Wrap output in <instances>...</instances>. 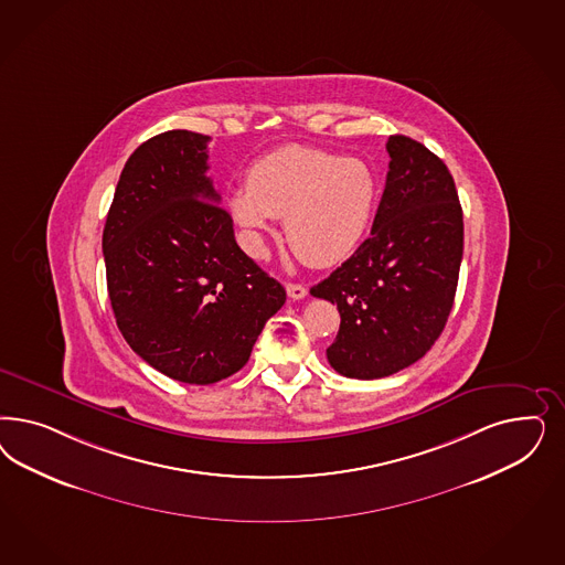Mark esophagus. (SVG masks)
Here are the masks:
<instances>
[{"instance_id": "esophagus-1", "label": "esophagus", "mask_w": 565, "mask_h": 565, "mask_svg": "<svg viewBox=\"0 0 565 565\" xmlns=\"http://www.w3.org/2000/svg\"><path fill=\"white\" fill-rule=\"evenodd\" d=\"M287 292H289L292 301H297V299H303L308 295V289L303 285H299V282H289L287 285Z\"/></svg>"}]
</instances>
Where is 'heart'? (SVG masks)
I'll list each match as a JSON object with an SVG mask.
<instances>
[{"mask_svg":"<svg viewBox=\"0 0 565 565\" xmlns=\"http://www.w3.org/2000/svg\"><path fill=\"white\" fill-rule=\"evenodd\" d=\"M379 193V177L364 160L287 146L249 168L247 186L231 191L228 210L254 252L262 249L273 218H285L295 255L311 268H332L364 241Z\"/></svg>","mask_w":565,"mask_h":565,"instance_id":"obj_1","label":"heart"}]
</instances>
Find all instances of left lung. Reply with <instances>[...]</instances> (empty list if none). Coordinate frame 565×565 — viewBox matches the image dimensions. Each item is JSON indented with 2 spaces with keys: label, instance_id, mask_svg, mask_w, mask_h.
I'll return each mask as SVG.
<instances>
[{
  "label": "left lung",
  "instance_id": "1",
  "mask_svg": "<svg viewBox=\"0 0 565 565\" xmlns=\"http://www.w3.org/2000/svg\"><path fill=\"white\" fill-rule=\"evenodd\" d=\"M386 151L372 235L310 289L341 313L328 362L360 381L391 376L435 345L454 308L463 255V214L449 168L403 135H391Z\"/></svg>",
  "mask_w": 565,
  "mask_h": 565
}]
</instances>
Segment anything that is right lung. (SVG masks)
<instances>
[{
    "label": "right lung",
    "instance_id": "add662e5",
    "mask_svg": "<svg viewBox=\"0 0 565 565\" xmlns=\"http://www.w3.org/2000/svg\"><path fill=\"white\" fill-rule=\"evenodd\" d=\"M210 137L166 130L122 168L104 226L116 324L166 376L212 384L247 364L287 292L235 241L207 172Z\"/></svg>",
    "mask_w": 565,
    "mask_h": 565
}]
</instances>
